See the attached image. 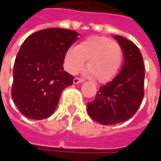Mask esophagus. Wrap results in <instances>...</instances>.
Returning a JSON list of instances; mask_svg holds the SVG:
<instances>
[{"label":"esophagus","instance_id":"34e87169","mask_svg":"<svg viewBox=\"0 0 161 161\" xmlns=\"http://www.w3.org/2000/svg\"><path fill=\"white\" fill-rule=\"evenodd\" d=\"M83 82H84V79H82V78H75L74 79V84H75V85L83 83Z\"/></svg>","mask_w":161,"mask_h":161}]
</instances>
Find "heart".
<instances>
[{
    "label": "heart",
    "instance_id": "obj_1",
    "mask_svg": "<svg viewBox=\"0 0 161 161\" xmlns=\"http://www.w3.org/2000/svg\"><path fill=\"white\" fill-rule=\"evenodd\" d=\"M123 58L121 46L103 36H91L83 40L76 47H72L65 53L64 67L72 75H75L84 68L95 79L106 83L117 74Z\"/></svg>",
    "mask_w": 161,
    "mask_h": 161
}]
</instances>
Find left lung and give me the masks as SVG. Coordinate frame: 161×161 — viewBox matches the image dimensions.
Masks as SVG:
<instances>
[{
    "label": "left lung",
    "instance_id": "8db88e82",
    "mask_svg": "<svg viewBox=\"0 0 161 161\" xmlns=\"http://www.w3.org/2000/svg\"><path fill=\"white\" fill-rule=\"evenodd\" d=\"M121 46L124 63L118 75L100 87L95 100L88 103L89 116L102 125H114L130 118L144 98L145 65L139 48L128 39L115 35Z\"/></svg>",
    "mask_w": 161,
    "mask_h": 161
}]
</instances>
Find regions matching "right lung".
<instances>
[{"label": "right lung", "instance_id": "right-lung-1", "mask_svg": "<svg viewBox=\"0 0 161 161\" xmlns=\"http://www.w3.org/2000/svg\"><path fill=\"white\" fill-rule=\"evenodd\" d=\"M71 30L51 28L34 32L22 44L13 72V101L22 114L45 119L57 108L74 76L63 69L65 53L78 39Z\"/></svg>", "mask_w": 161, "mask_h": 161}]
</instances>
